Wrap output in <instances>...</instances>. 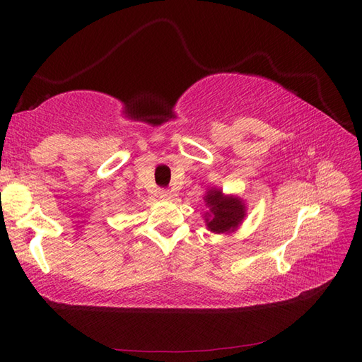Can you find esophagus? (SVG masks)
<instances>
[{
	"instance_id": "obj_1",
	"label": "esophagus",
	"mask_w": 362,
	"mask_h": 362,
	"mask_svg": "<svg viewBox=\"0 0 362 362\" xmlns=\"http://www.w3.org/2000/svg\"><path fill=\"white\" fill-rule=\"evenodd\" d=\"M158 196H160L161 199H170V198H172L170 192H169V190H166V189H161V190H158Z\"/></svg>"
}]
</instances>
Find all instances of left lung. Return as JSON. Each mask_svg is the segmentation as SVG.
<instances>
[{"label":"left lung","mask_w":362,"mask_h":362,"mask_svg":"<svg viewBox=\"0 0 362 362\" xmlns=\"http://www.w3.org/2000/svg\"><path fill=\"white\" fill-rule=\"evenodd\" d=\"M210 213L205 214L206 228L216 234H228L238 228L246 216L245 202L237 196H225L221 189H210L204 196Z\"/></svg>","instance_id":"left-lung-1"}]
</instances>
